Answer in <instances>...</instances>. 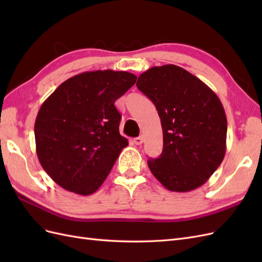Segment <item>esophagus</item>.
Segmentation results:
<instances>
[{
	"label": "esophagus",
	"instance_id": "1",
	"mask_svg": "<svg viewBox=\"0 0 262 262\" xmlns=\"http://www.w3.org/2000/svg\"><path fill=\"white\" fill-rule=\"evenodd\" d=\"M133 141H134V143H136L137 145H141L142 143H143V137L140 136V137H138V138L134 139Z\"/></svg>",
	"mask_w": 262,
	"mask_h": 262
}]
</instances>
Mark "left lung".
<instances>
[{"label": "left lung", "instance_id": "left-lung-1", "mask_svg": "<svg viewBox=\"0 0 262 262\" xmlns=\"http://www.w3.org/2000/svg\"><path fill=\"white\" fill-rule=\"evenodd\" d=\"M137 86L153 101L163 129V152L147 161L149 170L170 191L199 188L226 152L227 120L220 98L196 76L173 64L148 69Z\"/></svg>", "mask_w": 262, "mask_h": 262}]
</instances>
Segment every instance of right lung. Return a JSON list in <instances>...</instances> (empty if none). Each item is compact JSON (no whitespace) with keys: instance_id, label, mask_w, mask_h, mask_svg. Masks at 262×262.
Listing matches in <instances>:
<instances>
[{"instance_id":"add662e5","label":"right lung","mask_w":262,"mask_h":262,"mask_svg":"<svg viewBox=\"0 0 262 262\" xmlns=\"http://www.w3.org/2000/svg\"><path fill=\"white\" fill-rule=\"evenodd\" d=\"M137 82L124 71H92L63 82L39 109L35 122L38 160L68 191L94 193L128 140L120 136L115 101Z\"/></svg>"}]
</instances>
